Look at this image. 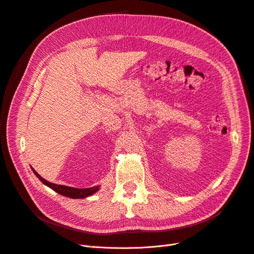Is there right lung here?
Here are the masks:
<instances>
[{"instance_id":"add662e5","label":"right lung","mask_w":254,"mask_h":254,"mask_svg":"<svg viewBox=\"0 0 254 254\" xmlns=\"http://www.w3.org/2000/svg\"><path fill=\"white\" fill-rule=\"evenodd\" d=\"M33 171V173L36 175V177L43 182L44 185H46L47 187L51 188L53 190H55L58 194L68 197V198H73V199H79V198H86L90 195L95 194L97 190H99V186L97 187H93V188H88V189H76V188H70V187H66V186H60V185H55L52 184V182H49L48 180L44 179L39 174H37V172Z\"/></svg>"}]
</instances>
